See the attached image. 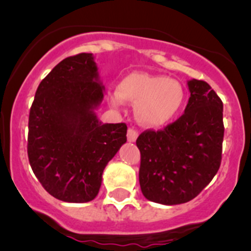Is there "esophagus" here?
Listing matches in <instances>:
<instances>
[{"label":"esophagus","instance_id":"1","mask_svg":"<svg viewBox=\"0 0 251 251\" xmlns=\"http://www.w3.org/2000/svg\"><path fill=\"white\" fill-rule=\"evenodd\" d=\"M138 135L139 131L135 128H129L128 131H126V139H128L129 143H134L138 139Z\"/></svg>","mask_w":251,"mask_h":251}]
</instances>
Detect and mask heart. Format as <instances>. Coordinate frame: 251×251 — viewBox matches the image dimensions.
<instances>
[{
    "instance_id": "obj_1",
    "label": "heart",
    "mask_w": 251,
    "mask_h": 251,
    "mask_svg": "<svg viewBox=\"0 0 251 251\" xmlns=\"http://www.w3.org/2000/svg\"><path fill=\"white\" fill-rule=\"evenodd\" d=\"M117 93L110 97L111 104L121 106L122 100L136 104L139 121L150 126L170 122L182 110L186 99L180 82L145 72H131L123 77L117 86Z\"/></svg>"
}]
</instances>
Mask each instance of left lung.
Returning a JSON list of instances; mask_svg holds the SVG:
<instances>
[{"label": "left lung", "mask_w": 251, "mask_h": 251, "mask_svg": "<svg viewBox=\"0 0 251 251\" xmlns=\"http://www.w3.org/2000/svg\"><path fill=\"white\" fill-rule=\"evenodd\" d=\"M185 112L163 129H147L136 139L140 150L139 181L152 202H190L218 173L222 158V101L202 79L188 82Z\"/></svg>", "instance_id": "obj_1"}]
</instances>
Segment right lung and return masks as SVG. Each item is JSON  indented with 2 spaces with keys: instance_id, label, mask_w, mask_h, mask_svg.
<instances>
[{
  "instance_id": "obj_1",
  "label": "right lung",
  "mask_w": 251,
  "mask_h": 251,
  "mask_svg": "<svg viewBox=\"0 0 251 251\" xmlns=\"http://www.w3.org/2000/svg\"><path fill=\"white\" fill-rule=\"evenodd\" d=\"M102 98L90 53L64 59L36 90L27 157L38 181L56 200H94L105 167L126 141V123L101 125L95 116Z\"/></svg>"
}]
</instances>
